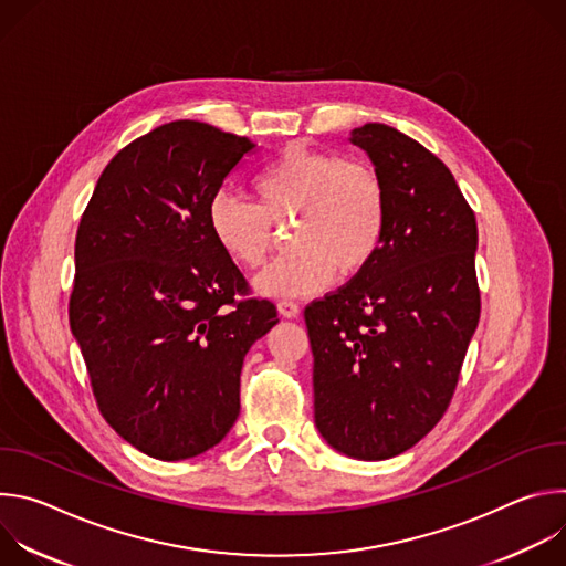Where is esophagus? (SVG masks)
<instances>
[{
	"mask_svg": "<svg viewBox=\"0 0 566 566\" xmlns=\"http://www.w3.org/2000/svg\"><path fill=\"white\" fill-rule=\"evenodd\" d=\"M277 311H280V315H284V317H297V315H300L297 302H291V300L277 302Z\"/></svg>",
	"mask_w": 566,
	"mask_h": 566,
	"instance_id": "1",
	"label": "esophagus"
}]
</instances>
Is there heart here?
<instances>
[{"label": "heart", "mask_w": 566, "mask_h": 566, "mask_svg": "<svg viewBox=\"0 0 566 566\" xmlns=\"http://www.w3.org/2000/svg\"><path fill=\"white\" fill-rule=\"evenodd\" d=\"M255 201L219 190L208 203V228L219 249L244 269L266 264L275 226L291 230V255L258 277L273 297H297L365 273L387 234L389 199L380 175L336 151L293 145L253 179Z\"/></svg>", "instance_id": "obj_1"}]
</instances>
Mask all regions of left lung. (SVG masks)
Listing matches in <instances>:
<instances>
[{"label": "left lung", "mask_w": 566, "mask_h": 566, "mask_svg": "<svg viewBox=\"0 0 566 566\" xmlns=\"http://www.w3.org/2000/svg\"><path fill=\"white\" fill-rule=\"evenodd\" d=\"M380 175L389 221L371 266L313 300L315 426L338 452L389 459L446 415L476 329V219L441 158L380 123L352 132Z\"/></svg>", "instance_id": "8db88e82"}]
</instances>
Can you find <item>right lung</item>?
Instances as JSON below:
<instances>
[{"instance_id": "obj_1", "label": "right lung", "mask_w": 566, "mask_h": 566, "mask_svg": "<svg viewBox=\"0 0 566 566\" xmlns=\"http://www.w3.org/2000/svg\"><path fill=\"white\" fill-rule=\"evenodd\" d=\"M253 147L199 120L160 125L109 160L80 217L69 325L103 419L154 459L228 434L244 356L277 325L208 228L210 199Z\"/></svg>"}]
</instances>
